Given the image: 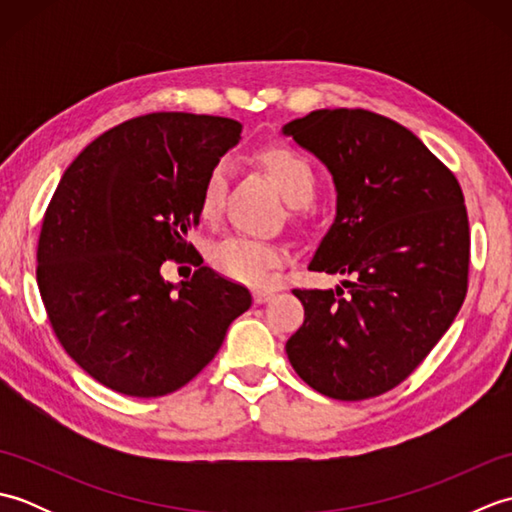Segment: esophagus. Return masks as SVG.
Here are the masks:
<instances>
[{"mask_svg": "<svg viewBox=\"0 0 512 512\" xmlns=\"http://www.w3.org/2000/svg\"><path fill=\"white\" fill-rule=\"evenodd\" d=\"M273 297H275L273 290H255L253 292V301L255 303H266V301H270Z\"/></svg>", "mask_w": 512, "mask_h": 512, "instance_id": "obj_1", "label": "esophagus"}]
</instances>
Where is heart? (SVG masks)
<instances>
[{
	"label": "heart",
	"mask_w": 512,
	"mask_h": 512,
	"mask_svg": "<svg viewBox=\"0 0 512 512\" xmlns=\"http://www.w3.org/2000/svg\"><path fill=\"white\" fill-rule=\"evenodd\" d=\"M257 165L273 180L288 204L306 206L317 195V173L299 151L286 145H266L255 154ZM226 191V167L222 162L206 173L200 193V215L211 220L222 209ZM211 264L228 279L250 288H268L275 270L286 264V250L277 244L250 237H226L211 248Z\"/></svg>",
	"instance_id": "1"
}]
</instances>
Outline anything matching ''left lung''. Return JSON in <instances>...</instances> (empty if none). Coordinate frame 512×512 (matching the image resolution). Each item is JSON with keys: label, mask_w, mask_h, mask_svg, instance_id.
I'll return each instance as SVG.
<instances>
[{"label": "left lung", "mask_w": 512, "mask_h": 512, "mask_svg": "<svg viewBox=\"0 0 512 512\" xmlns=\"http://www.w3.org/2000/svg\"><path fill=\"white\" fill-rule=\"evenodd\" d=\"M332 173L336 217L310 270L343 288L292 290L306 310L286 354L319 394L365 400L400 385L460 312L469 217L453 173L407 127L367 110H317L281 127Z\"/></svg>", "instance_id": "obj_1"}]
</instances>
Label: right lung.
I'll return each mask as SVG.
<instances>
[{
  "mask_svg": "<svg viewBox=\"0 0 512 512\" xmlns=\"http://www.w3.org/2000/svg\"><path fill=\"white\" fill-rule=\"evenodd\" d=\"M233 118L156 112L85 147L43 215L37 284L63 350L94 380L136 398L167 396L213 361L250 292L201 266L176 287L167 258L197 261L206 173L239 143Z\"/></svg>",
  "mask_w": 512,
  "mask_h": 512,
  "instance_id": "1",
  "label": "right lung"
}]
</instances>
